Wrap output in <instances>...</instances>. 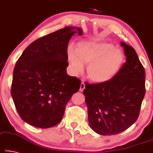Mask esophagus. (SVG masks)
I'll list each match as a JSON object with an SVG mask.
<instances>
[{"mask_svg": "<svg viewBox=\"0 0 153 153\" xmlns=\"http://www.w3.org/2000/svg\"><path fill=\"white\" fill-rule=\"evenodd\" d=\"M85 83H84L83 82H82V83H81V85H80V91H81V92L83 91V90L85 89Z\"/></svg>", "mask_w": 153, "mask_h": 153, "instance_id": "1", "label": "esophagus"}]
</instances>
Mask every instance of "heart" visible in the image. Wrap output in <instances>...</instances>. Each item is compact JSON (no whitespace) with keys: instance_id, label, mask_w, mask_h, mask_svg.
Segmentation results:
<instances>
[{"instance_id":"1","label":"heart","mask_w":153,"mask_h":153,"mask_svg":"<svg viewBox=\"0 0 153 153\" xmlns=\"http://www.w3.org/2000/svg\"><path fill=\"white\" fill-rule=\"evenodd\" d=\"M68 61L74 74L83 70L88 64V77L97 83L107 82L116 76L125 61L124 53L112 43L107 42L83 41L77 49L73 44L67 50Z\"/></svg>"}]
</instances>
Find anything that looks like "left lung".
I'll use <instances>...</instances> for the list:
<instances>
[{
	"label": "left lung",
	"instance_id": "left-lung-1",
	"mask_svg": "<svg viewBox=\"0 0 153 153\" xmlns=\"http://www.w3.org/2000/svg\"><path fill=\"white\" fill-rule=\"evenodd\" d=\"M121 45L126 61L116 76L105 83H86L83 92L90 127L102 135L120 133L133 124L145 96L144 68L132 46Z\"/></svg>",
	"mask_w": 153,
	"mask_h": 153
}]
</instances>
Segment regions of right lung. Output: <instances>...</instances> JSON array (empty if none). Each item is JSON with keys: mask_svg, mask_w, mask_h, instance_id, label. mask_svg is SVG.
Returning a JSON list of instances; mask_svg holds the SVG:
<instances>
[{"mask_svg": "<svg viewBox=\"0 0 153 153\" xmlns=\"http://www.w3.org/2000/svg\"><path fill=\"white\" fill-rule=\"evenodd\" d=\"M76 29V31H74ZM79 27H65L32 42L15 65L11 94L18 113L28 124L48 128L60 122L81 81L68 75L67 50Z\"/></svg>", "mask_w": 153, "mask_h": 153, "instance_id": "right-lung-1", "label": "right lung"}]
</instances>
